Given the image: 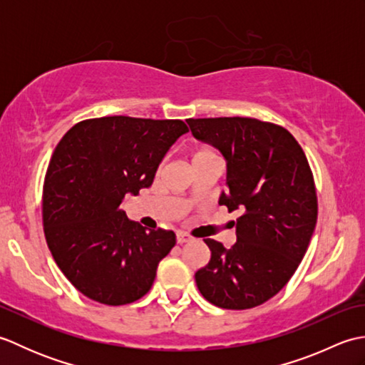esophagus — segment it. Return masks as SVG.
<instances>
[{
  "mask_svg": "<svg viewBox=\"0 0 365 365\" xmlns=\"http://www.w3.org/2000/svg\"><path fill=\"white\" fill-rule=\"evenodd\" d=\"M191 242V237L188 234H183V232H177V243L178 245H183V243H188Z\"/></svg>",
  "mask_w": 365,
  "mask_h": 365,
  "instance_id": "esophagus-1",
  "label": "esophagus"
}]
</instances>
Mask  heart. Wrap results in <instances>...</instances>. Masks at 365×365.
Instances as JSON below:
<instances>
[{"instance_id":"b5f03b06","label":"heart","mask_w":365,"mask_h":365,"mask_svg":"<svg viewBox=\"0 0 365 365\" xmlns=\"http://www.w3.org/2000/svg\"><path fill=\"white\" fill-rule=\"evenodd\" d=\"M213 158H220L218 153H216L212 147H197V149L192 152L191 155V163H199V161H207V160H213Z\"/></svg>"}]
</instances>
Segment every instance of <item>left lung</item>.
Segmentation results:
<instances>
[{"label":"left lung","mask_w":365,"mask_h":365,"mask_svg":"<svg viewBox=\"0 0 365 365\" xmlns=\"http://www.w3.org/2000/svg\"><path fill=\"white\" fill-rule=\"evenodd\" d=\"M191 133L227 161L220 205L240 210L237 243L205 238L212 257L196 284L212 304L243 311L273 298L290 281L311 242L319 204L314 175L289 130L252 118L188 119Z\"/></svg>","instance_id":"1"}]
</instances>
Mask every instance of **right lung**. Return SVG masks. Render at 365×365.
Instances as JSON below:
<instances>
[{"label": "right lung", "mask_w": 365, "mask_h": 365, "mask_svg": "<svg viewBox=\"0 0 365 365\" xmlns=\"http://www.w3.org/2000/svg\"><path fill=\"white\" fill-rule=\"evenodd\" d=\"M183 120L110 115L81 120L61 139L45 174L43 232L59 269L84 297L130 304L150 290L173 230L130 221L125 195L149 188Z\"/></svg>", "instance_id": "obj_1"}]
</instances>
